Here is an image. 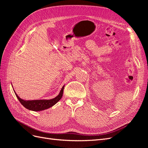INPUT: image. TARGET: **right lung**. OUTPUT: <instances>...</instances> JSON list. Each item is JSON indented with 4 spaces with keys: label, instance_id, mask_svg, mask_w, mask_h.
<instances>
[{
    "label": "right lung",
    "instance_id": "1",
    "mask_svg": "<svg viewBox=\"0 0 148 148\" xmlns=\"http://www.w3.org/2000/svg\"><path fill=\"white\" fill-rule=\"evenodd\" d=\"M64 86L62 88L61 90L59 95L56 96L55 98H53L52 99H42V100H32V101H27L22 99L18 96L16 92L15 95L17 97L18 99L20 102L21 104L23 105L25 108L27 109L33 110V111H41L50 108L53 105H55L56 103L59 101L63 96Z\"/></svg>",
    "mask_w": 148,
    "mask_h": 148
}]
</instances>
